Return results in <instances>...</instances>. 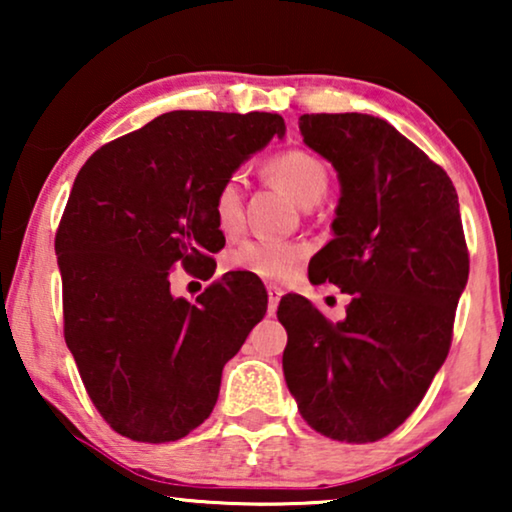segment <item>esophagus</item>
Segmentation results:
<instances>
[{
	"label": "esophagus",
	"instance_id": "obj_1",
	"mask_svg": "<svg viewBox=\"0 0 512 512\" xmlns=\"http://www.w3.org/2000/svg\"><path fill=\"white\" fill-rule=\"evenodd\" d=\"M284 291L279 289V286H268V314H275L277 312V305L279 300H282Z\"/></svg>",
	"mask_w": 512,
	"mask_h": 512
}]
</instances>
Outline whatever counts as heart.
Masks as SVG:
<instances>
[{
  "instance_id": "1",
  "label": "heart",
  "mask_w": 512,
  "mask_h": 512,
  "mask_svg": "<svg viewBox=\"0 0 512 512\" xmlns=\"http://www.w3.org/2000/svg\"><path fill=\"white\" fill-rule=\"evenodd\" d=\"M272 184L284 188L300 207H312L324 198L328 170L312 153L293 149L272 156L263 167ZM214 219L223 233H237L242 226V184L228 177L214 195ZM305 249L293 242L247 240L228 254V268L249 272L261 279H286L300 268Z\"/></svg>"
}]
</instances>
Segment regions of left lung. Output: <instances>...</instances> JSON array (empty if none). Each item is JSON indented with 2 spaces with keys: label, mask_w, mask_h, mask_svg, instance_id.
Segmentation results:
<instances>
[{
  "label": "left lung",
  "mask_w": 512,
  "mask_h": 512,
  "mask_svg": "<svg viewBox=\"0 0 512 512\" xmlns=\"http://www.w3.org/2000/svg\"><path fill=\"white\" fill-rule=\"evenodd\" d=\"M300 135L340 181L310 282L352 300L331 324L298 293L282 298L284 380L321 436L373 443L412 415L450 352L468 282L459 198L443 167L377 116L305 114Z\"/></svg>",
  "instance_id": "8db88e82"
}]
</instances>
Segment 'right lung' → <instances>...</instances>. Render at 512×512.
<instances>
[{
	"mask_svg": "<svg viewBox=\"0 0 512 512\" xmlns=\"http://www.w3.org/2000/svg\"><path fill=\"white\" fill-rule=\"evenodd\" d=\"M284 132L265 111H170L76 174L55 235L65 340L121 436L172 443L205 422L223 366L265 317L268 293L251 275L226 272L195 305L172 296L170 275L212 261L216 191Z\"/></svg>",
	"mask_w": 512,
	"mask_h": 512,
	"instance_id": "add662e5",
	"label": "right lung"
}]
</instances>
